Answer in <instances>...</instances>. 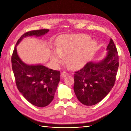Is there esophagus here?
I'll use <instances>...</instances> for the list:
<instances>
[{
	"label": "esophagus",
	"mask_w": 131,
	"mask_h": 131,
	"mask_svg": "<svg viewBox=\"0 0 131 131\" xmlns=\"http://www.w3.org/2000/svg\"><path fill=\"white\" fill-rule=\"evenodd\" d=\"M68 75H69V74L66 73V72H63L61 73V77L62 78H64L66 77L67 76H68Z\"/></svg>",
	"instance_id": "esophagus-1"
}]
</instances>
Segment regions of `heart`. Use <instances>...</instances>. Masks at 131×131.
Masks as SVG:
<instances>
[{
    "instance_id": "heart-1",
    "label": "heart",
    "mask_w": 131,
    "mask_h": 131,
    "mask_svg": "<svg viewBox=\"0 0 131 131\" xmlns=\"http://www.w3.org/2000/svg\"><path fill=\"white\" fill-rule=\"evenodd\" d=\"M90 37L85 34L65 35L58 40L57 51L51 53V60L55 64L62 63L67 57L71 68L78 70L84 67L96 52L97 42L90 40Z\"/></svg>"
}]
</instances>
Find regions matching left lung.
Masks as SVG:
<instances>
[{"mask_svg": "<svg viewBox=\"0 0 131 131\" xmlns=\"http://www.w3.org/2000/svg\"><path fill=\"white\" fill-rule=\"evenodd\" d=\"M105 56L100 61H90L74 74V91L78 100L91 106L101 101L114 85L118 67L117 49L112 39Z\"/></svg>", "mask_w": 131, "mask_h": 131, "instance_id": "obj_1", "label": "left lung"}]
</instances>
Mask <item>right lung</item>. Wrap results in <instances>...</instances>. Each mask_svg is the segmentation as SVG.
I'll return each instance as SVG.
<instances>
[{
	"label": "right lung",
	"mask_w": 131,
	"mask_h": 131,
	"mask_svg": "<svg viewBox=\"0 0 131 131\" xmlns=\"http://www.w3.org/2000/svg\"><path fill=\"white\" fill-rule=\"evenodd\" d=\"M49 31V29L32 30L22 35L16 44L11 57L12 68L18 91L29 103L38 107L48 105L53 100L60 81V72L40 64L25 63L18 56L16 47L24 38L41 37Z\"/></svg>",
	"instance_id": "1"
}]
</instances>
